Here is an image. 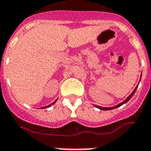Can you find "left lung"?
Wrapping results in <instances>:
<instances>
[{
  "instance_id": "8db88e82",
  "label": "left lung",
  "mask_w": 151,
  "mask_h": 151,
  "mask_svg": "<svg viewBox=\"0 0 151 151\" xmlns=\"http://www.w3.org/2000/svg\"><path fill=\"white\" fill-rule=\"evenodd\" d=\"M137 86H138V85H137ZM137 86H136V87H135V89H134V91L132 92V93H131V95L129 96H128V97L127 98V99H125V100H124V102H122V103H120V104L117 105V106H113V107H110V108H105V107H101V106H95L96 107V108L99 109H101V110H110V109H115V108H118V107L121 106L122 105H123V104H124V103H127V102H128V101L129 100V99H130L132 97V96H133L134 94V93H135L136 90H137Z\"/></svg>"
}]
</instances>
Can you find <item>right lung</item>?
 Masks as SVG:
<instances>
[{
  "label": "right lung",
  "mask_w": 151,
  "mask_h": 151,
  "mask_svg": "<svg viewBox=\"0 0 151 151\" xmlns=\"http://www.w3.org/2000/svg\"><path fill=\"white\" fill-rule=\"evenodd\" d=\"M56 101H57V99H56V100H55V102H53V103H52V104H50V105H48V106H45V107H42V108H47V107H49V106H52V104H54V103H55Z\"/></svg>",
  "instance_id": "add662e5"
}]
</instances>
